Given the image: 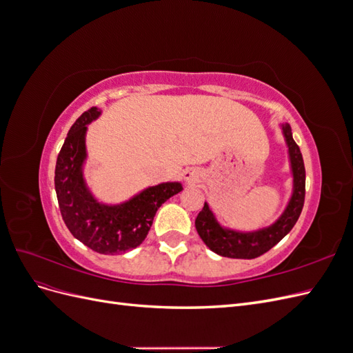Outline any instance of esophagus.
<instances>
[{"instance_id":"obj_1","label":"esophagus","mask_w":353,"mask_h":353,"mask_svg":"<svg viewBox=\"0 0 353 353\" xmlns=\"http://www.w3.org/2000/svg\"><path fill=\"white\" fill-rule=\"evenodd\" d=\"M200 170L197 168H187L183 172V178L187 184H197L200 181Z\"/></svg>"}]
</instances>
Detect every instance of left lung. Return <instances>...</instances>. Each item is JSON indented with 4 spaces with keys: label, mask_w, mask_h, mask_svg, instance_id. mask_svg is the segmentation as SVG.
<instances>
[{
    "label": "left lung",
    "mask_w": 353,
    "mask_h": 353,
    "mask_svg": "<svg viewBox=\"0 0 353 353\" xmlns=\"http://www.w3.org/2000/svg\"><path fill=\"white\" fill-rule=\"evenodd\" d=\"M281 131L287 145L290 172L293 176V190L290 200L283 213L271 225L254 231H239L227 228L219 223L209 203L196 218V230L200 239L208 248L223 258L253 259L272 249L292 231L297 222L305 201V165L301 148L294 143L292 128L288 123H281Z\"/></svg>",
    "instance_id": "left-lung-1"
}]
</instances>
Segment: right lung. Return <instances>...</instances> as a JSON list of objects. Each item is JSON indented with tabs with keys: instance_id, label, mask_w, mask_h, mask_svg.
<instances>
[{
	"instance_id": "right-lung-1",
	"label": "right lung",
	"mask_w": 353,
	"mask_h": 353,
	"mask_svg": "<svg viewBox=\"0 0 353 353\" xmlns=\"http://www.w3.org/2000/svg\"><path fill=\"white\" fill-rule=\"evenodd\" d=\"M100 114V109L91 108L72 125L57 156L54 185L63 221L72 236L97 253L122 254L144 241L157 209L183 191V184L160 183L113 205L100 201L83 175L88 125Z\"/></svg>"
}]
</instances>
